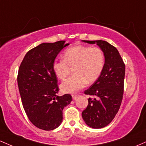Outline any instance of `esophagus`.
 <instances>
[{"mask_svg":"<svg viewBox=\"0 0 146 146\" xmlns=\"http://www.w3.org/2000/svg\"><path fill=\"white\" fill-rule=\"evenodd\" d=\"M78 97V95H72L73 100H76Z\"/></svg>","mask_w":146,"mask_h":146,"instance_id":"34e87169","label":"esophagus"}]
</instances>
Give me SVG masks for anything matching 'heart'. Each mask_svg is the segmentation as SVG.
<instances>
[{
  "label": "heart",
  "instance_id": "1",
  "mask_svg": "<svg viewBox=\"0 0 146 146\" xmlns=\"http://www.w3.org/2000/svg\"><path fill=\"white\" fill-rule=\"evenodd\" d=\"M105 64V55L99 47L76 45L65 50L63 60H56L53 70L59 79L64 80L71 73L74 74L60 85L64 92L74 93L85 86L94 83L102 72Z\"/></svg>",
  "mask_w": 146,
  "mask_h": 146
}]
</instances>
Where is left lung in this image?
I'll return each instance as SVG.
<instances>
[{
	"instance_id": "8db88e82",
	"label": "left lung",
	"mask_w": 146,
	"mask_h": 146,
	"mask_svg": "<svg viewBox=\"0 0 146 146\" xmlns=\"http://www.w3.org/2000/svg\"><path fill=\"white\" fill-rule=\"evenodd\" d=\"M96 43L105 55V64L98 79L84 92L92 97L82 112L86 123L93 128H102L115 117L120 108L124 91L125 63L117 49L105 40H84Z\"/></svg>"
}]
</instances>
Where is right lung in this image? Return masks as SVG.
<instances>
[{
  "instance_id": "right-lung-1",
  "label": "right lung",
  "mask_w": 146,
  "mask_h": 146,
  "mask_svg": "<svg viewBox=\"0 0 146 146\" xmlns=\"http://www.w3.org/2000/svg\"><path fill=\"white\" fill-rule=\"evenodd\" d=\"M68 45L65 40L40 44L27 52L19 67L17 81L25 112L41 130L58 127L63 108L72 100L69 94L56 95L59 88L53 70L56 57Z\"/></svg>"
}]
</instances>
